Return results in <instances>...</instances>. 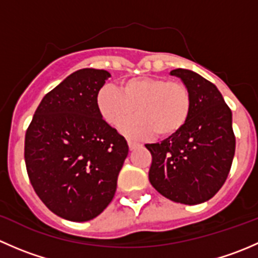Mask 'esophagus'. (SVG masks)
I'll list each match as a JSON object with an SVG mask.
<instances>
[{"label":"esophagus","mask_w":258,"mask_h":258,"mask_svg":"<svg viewBox=\"0 0 258 258\" xmlns=\"http://www.w3.org/2000/svg\"><path fill=\"white\" fill-rule=\"evenodd\" d=\"M127 142H128V147H130V150H134V148L136 147L137 145H139V144H137L136 141H134V140H128V141H127Z\"/></svg>","instance_id":"34e87169"}]
</instances>
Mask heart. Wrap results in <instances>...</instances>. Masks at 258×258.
Here are the masks:
<instances>
[{"instance_id": "obj_1", "label": "heart", "mask_w": 258, "mask_h": 258, "mask_svg": "<svg viewBox=\"0 0 258 258\" xmlns=\"http://www.w3.org/2000/svg\"><path fill=\"white\" fill-rule=\"evenodd\" d=\"M97 106L102 118L116 128L124 126L136 113L139 117L124 128L128 135L168 137L187 123L192 98L182 82L141 76L124 80L121 91L105 86L98 92Z\"/></svg>"}]
</instances>
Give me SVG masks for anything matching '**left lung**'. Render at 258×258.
Wrapping results in <instances>:
<instances>
[{
  "instance_id": "obj_1",
  "label": "left lung",
  "mask_w": 258,
  "mask_h": 258,
  "mask_svg": "<svg viewBox=\"0 0 258 258\" xmlns=\"http://www.w3.org/2000/svg\"><path fill=\"white\" fill-rule=\"evenodd\" d=\"M191 93L192 110L187 123L161 144H148L152 155L151 184L166 199L199 205L212 199L225 183L236 139L232 112L215 85L189 70L171 71Z\"/></svg>"
}]
</instances>
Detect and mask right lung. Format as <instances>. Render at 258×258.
Listing matches in <instances>:
<instances>
[{
  "instance_id": "obj_1",
  "label": "right lung",
  "mask_w": 258,
  "mask_h": 258,
  "mask_svg": "<svg viewBox=\"0 0 258 258\" xmlns=\"http://www.w3.org/2000/svg\"><path fill=\"white\" fill-rule=\"evenodd\" d=\"M105 70L82 69L42 98L26 131L25 162L33 189L59 217L85 222L112 201L128 155L123 136L101 116Z\"/></svg>"
}]
</instances>
